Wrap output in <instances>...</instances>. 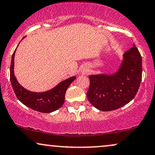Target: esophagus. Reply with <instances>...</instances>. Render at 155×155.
<instances>
[{"label": "esophagus", "mask_w": 155, "mask_h": 155, "mask_svg": "<svg viewBox=\"0 0 155 155\" xmlns=\"http://www.w3.org/2000/svg\"><path fill=\"white\" fill-rule=\"evenodd\" d=\"M87 71H88V70H87V68H84V69L82 70V71H81V72H82L83 74H87Z\"/></svg>", "instance_id": "esophagus-1"}]
</instances>
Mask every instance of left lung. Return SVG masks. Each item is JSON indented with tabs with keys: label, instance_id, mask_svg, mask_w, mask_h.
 <instances>
[{
	"label": "left lung",
	"instance_id": "left-lung-1",
	"mask_svg": "<svg viewBox=\"0 0 155 155\" xmlns=\"http://www.w3.org/2000/svg\"><path fill=\"white\" fill-rule=\"evenodd\" d=\"M142 65L139 50L133 45L125 52L118 69L113 74H100L89 76L90 85L87 99L100 110L118 109L131 102L139 88Z\"/></svg>",
	"mask_w": 155,
	"mask_h": 155
}]
</instances>
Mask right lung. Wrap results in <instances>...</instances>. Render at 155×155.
<instances>
[{"label": "right lung", "mask_w": 155, "mask_h": 155, "mask_svg": "<svg viewBox=\"0 0 155 155\" xmlns=\"http://www.w3.org/2000/svg\"><path fill=\"white\" fill-rule=\"evenodd\" d=\"M24 37H23V39ZM16 50V48L14 50L12 58L10 79L13 89L18 100L24 105L27 106L31 109L44 113H52L62 107L64 103L65 94L67 89L76 79V76H72L62 81L53 89L45 92H35L28 90L18 82L14 75V55Z\"/></svg>", "instance_id": "add662e5"}]
</instances>
